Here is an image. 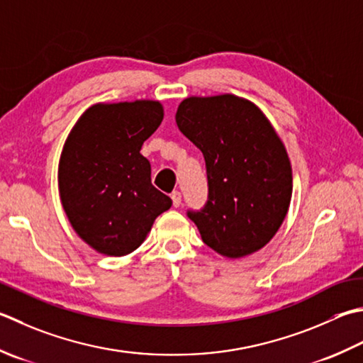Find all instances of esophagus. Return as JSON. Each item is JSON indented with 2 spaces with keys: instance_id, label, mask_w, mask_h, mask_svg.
<instances>
[{
  "instance_id": "obj_1",
  "label": "esophagus",
  "mask_w": 363,
  "mask_h": 363,
  "mask_svg": "<svg viewBox=\"0 0 363 363\" xmlns=\"http://www.w3.org/2000/svg\"><path fill=\"white\" fill-rule=\"evenodd\" d=\"M172 200H173V206H174V208H179L181 203H182V195H181V191L174 190L173 194H172Z\"/></svg>"
}]
</instances>
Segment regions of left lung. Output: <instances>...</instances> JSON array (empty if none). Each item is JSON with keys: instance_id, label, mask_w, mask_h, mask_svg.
Masks as SVG:
<instances>
[{"instance_id": "left-lung-1", "label": "left lung", "mask_w": 363, "mask_h": 363, "mask_svg": "<svg viewBox=\"0 0 363 363\" xmlns=\"http://www.w3.org/2000/svg\"><path fill=\"white\" fill-rule=\"evenodd\" d=\"M176 124L204 155L208 201L187 211L203 242L226 258L258 252L279 231L293 194L274 127L257 105L233 94L184 99Z\"/></svg>"}]
</instances>
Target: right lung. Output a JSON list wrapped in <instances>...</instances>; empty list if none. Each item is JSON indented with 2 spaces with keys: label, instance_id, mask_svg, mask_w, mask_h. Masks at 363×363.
I'll list each match as a JSON object with an SVG mask.
<instances>
[{
  "label": "right lung",
  "instance_id": "obj_1",
  "mask_svg": "<svg viewBox=\"0 0 363 363\" xmlns=\"http://www.w3.org/2000/svg\"><path fill=\"white\" fill-rule=\"evenodd\" d=\"M162 119L155 101L97 104L69 133L58 169L61 203L78 236L99 253H132L172 208L140 154Z\"/></svg>",
  "mask_w": 363,
  "mask_h": 363
}]
</instances>
